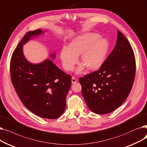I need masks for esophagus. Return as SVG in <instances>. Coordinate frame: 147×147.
<instances>
[{
    "mask_svg": "<svg viewBox=\"0 0 147 147\" xmlns=\"http://www.w3.org/2000/svg\"><path fill=\"white\" fill-rule=\"evenodd\" d=\"M77 82V80H76L74 76H72V82L73 83V84H74V83H75V82Z\"/></svg>",
    "mask_w": 147,
    "mask_h": 147,
    "instance_id": "1",
    "label": "esophagus"
}]
</instances>
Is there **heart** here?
<instances>
[{
	"label": "heart",
	"mask_w": 147,
	"mask_h": 147,
	"mask_svg": "<svg viewBox=\"0 0 147 147\" xmlns=\"http://www.w3.org/2000/svg\"><path fill=\"white\" fill-rule=\"evenodd\" d=\"M109 48L106 39L100 38L96 33L88 34L74 39L69 47H65L60 52V59L63 68L67 71H72L78 63V56L81 54V63L90 71L99 69L105 59ZM83 67L77 69L81 73Z\"/></svg>",
	"instance_id": "1"
}]
</instances>
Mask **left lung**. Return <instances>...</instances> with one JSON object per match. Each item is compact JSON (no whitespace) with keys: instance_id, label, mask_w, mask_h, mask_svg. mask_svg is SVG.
Masks as SVG:
<instances>
[{"instance_id":"1","label":"left lung","mask_w":147,"mask_h":147,"mask_svg":"<svg viewBox=\"0 0 147 147\" xmlns=\"http://www.w3.org/2000/svg\"><path fill=\"white\" fill-rule=\"evenodd\" d=\"M116 45L100 69L79 78L82 94L90 109L106 114L127 99L136 73L134 52L127 39L117 30Z\"/></svg>"}]
</instances>
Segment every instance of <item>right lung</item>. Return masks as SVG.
Segmentation results:
<instances>
[{"instance_id": "1", "label": "right lung", "mask_w": 147, "mask_h": 147, "mask_svg": "<svg viewBox=\"0 0 147 147\" xmlns=\"http://www.w3.org/2000/svg\"><path fill=\"white\" fill-rule=\"evenodd\" d=\"M42 33L41 29L28 32L21 40L11 56V78L20 100L28 109L40 117L55 119L65 111L72 78L50 60L33 65L25 59L23 45Z\"/></svg>"}]
</instances>
